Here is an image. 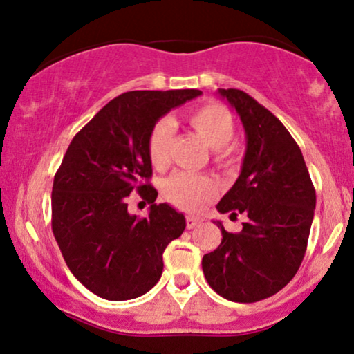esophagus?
I'll return each instance as SVG.
<instances>
[{
    "label": "esophagus",
    "instance_id": "esophagus-1",
    "mask_svg": "<svg viewBox=\"0 0 354 354\" xmlns=\"http://www.w3.org/2000/svg\"><path fill=\"white\" fill-rule=\"evenodd\" d=\"M201 222L202 220L201 218H197V217H192V215H189V217L185 218V223H187V228H195L197 225H201Z\"/></svg>",
    "mask_w": 354,
    "mask_h": 354
}]
</instances>
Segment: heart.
Masks as SVG:
<instances>
[{
	"instance_id": "b5f03b06",
	"label": "heart",
	"mask_w": 354,
	"mask_h": 354,
	"mask_svg": "<svg viewBox=\"0 0 354 354\" xmlns=\"http://www.w3.org/2000/svg\"><path fill=\"white\" fill-rule=\"evenodd\" d=\"M187 122L203 142L214 149L215 162L218 165L232 167L235 164V149L228 144L234 137L235 124L225 107L215 102L203 104L189 111ZM170 139H172V127L167 120H160L152 127L147 140V152L153 167L162 169L167 164ZM214 194V180L197 174L177 172L170 176L164 184V197L172 205L189 212L201 209Z\"/></svg>"
}]
</instances>
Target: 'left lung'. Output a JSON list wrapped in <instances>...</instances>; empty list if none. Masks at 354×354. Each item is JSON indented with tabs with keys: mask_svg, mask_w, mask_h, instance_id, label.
Here are the masks:
<instances>
[{
	"mask_svg": "<svg viewBox=\"0 0 354 354\" xmlns=\"http://www.w3.org/2000/svg\"><path fill=\"white\" fill-rule=\"evenodd\" d=\"M240 115L247 151L220 214H245L242 232L228 234L202 259L207 281L230 301L253 303L280 292L297 275L306 252L317 194L303 153L283 124L252 95L218 89Z\"/></svg>",
	"mask_w": 354,
	"mask_h": 354,
	"instance_id": "left-lung-1",
	"label": "left lung"
}]
</instances>
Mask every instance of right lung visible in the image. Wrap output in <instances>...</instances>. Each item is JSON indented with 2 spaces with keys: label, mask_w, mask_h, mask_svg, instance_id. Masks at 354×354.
Segmentation results:
<instances>
[{
  "label": "right lung",
  "mask_w": 354,
  "mask_h": 354,
  "mask_svg": "<svg viewBox=\"0 0 354 354\" xmlns=\"http://www.w3.org/2000/svg\"><path fill=\"white\" fill-rule=\"evenodd\" d=\"M198 89L131 91L112 99L71 140L54 176L53 234L71 273L97 297L132 300L160 280L165 247L185 217L157 190L147 140L157 120L201 95ZM132 189L151 203L149 217L127 212Z\"/></svg>",
  "instance_id": "obj_1"
}]
</instances>
